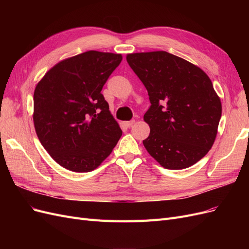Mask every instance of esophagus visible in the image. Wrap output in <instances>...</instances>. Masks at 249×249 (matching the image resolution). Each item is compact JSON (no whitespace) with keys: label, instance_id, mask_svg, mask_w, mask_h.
<instances>
[{"label":"esophagus","instance_id":"obj_1","mask_svg":"<svg viewBox=\"0 0 249 249\" xmlns=\"http://www.w3.org/2000/svg\"><path fill=\"white\" fill-rule=\"evenodd\" d=\"M134 124H135V120L132 119V120H130V122H125V123H124V125L127 126V127H130V126H132Z\"/></svg>","mask_w":249,"mask_h":249}]
</instances>
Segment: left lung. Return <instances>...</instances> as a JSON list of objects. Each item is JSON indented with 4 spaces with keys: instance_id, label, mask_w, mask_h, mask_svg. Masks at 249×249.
Wrapping results in <instances>:
<instances>
[{
    "instance_id": "left-lung-1",
    "label": "left lung",
    "mask_w": 249,
    "mask_h": 249,
    "mask_svg": "<svg viewBox=\"0 0 249 249\" xmlns=\"http://www.w3.org/2000/svg\"><path fill=\"white\" fill-rule=\"evenodd\" d=\"M126 61L152 104L143 116L150 129L143 140L148 154L166 169L197 163L214 144L222 111L208 74L165 51L127 54Z\"/></svg>"
}]
</instances>
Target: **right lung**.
I'll list each match as a JSON object with an SVG mask.
<instances>
[{
    "label": "right lung",
    "instance_id": "1",
    "mask_svg": "<svg viewBox=\"0 0 249 249\" xmlns=\"http://www.w3.org/2000/svg\"><path fill=\"white\" fill-rule=\"evenodd\" d=\"M122 54L88 51L58 62L37 83L33 122L42 146L74 172L97 168L123 132L101 93Z\"/></svg>",
    "mask_w": 249,
    "mask_h": 249
}]
</instances>
